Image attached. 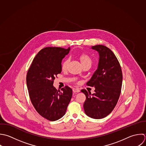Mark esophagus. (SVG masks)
<instances>
[{
	"label": "esophagus",
	"mask_w": 146,
	"mask_h": 146,
	"mask_svg": "<svg viewBox=\"0 0 146 146\" xmlns=\"http://www.w3.org/2000/svg\"><path fill=\"white\" fill-rule=\"evenodd\" d=\"M73 92L74 93H78L80 92L79 89H77V88H73Z\"/></svg>",
	"instance_id": "esophagus-1"
}]
</instances>
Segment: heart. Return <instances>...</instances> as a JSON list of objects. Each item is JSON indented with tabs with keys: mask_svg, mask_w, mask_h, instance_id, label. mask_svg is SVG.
I'll use <instances>...</instances> for the list:
<instances>
[{
	"mask_svg": "<svg viewBox=\"0 0 146 146\" xmlns=\"http://www.w3.org/2000/svg\"><path fill=\"white\" fill-rule=\"evenodd\" d=\"M78 58L83 66L86 65H91L92 64V60L88 54H86L85 53L80 54L78 55ZM69 62V60L68 59H66L62 62V63L61 64V68L63 70H65L67 69Z\"/></svg>",
	"mask_w": 146,
	"mask_h": 146,
	"instance_id": "b5f03b06",
	"label": "heart"
}]
</instances>
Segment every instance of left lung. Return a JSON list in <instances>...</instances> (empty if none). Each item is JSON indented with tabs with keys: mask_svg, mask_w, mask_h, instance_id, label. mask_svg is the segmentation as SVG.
<instances>
[{
	"mask_svg": "<svg viewBox=\"0 0 146 146\" xmlns=\"http://www.w3.org/2000/svg\"><path fill=\"white\" fill-rule=\"evenodd\" d=\"M99 53L97 69L86 85L95 88L91 94L81 90L86 96L84 104L85 114L94 119L108 116L115 107L119 98L122 84V72L119 62L114 53L102 45L92 46Z\"/></svg>",
	"mask_w": 146,
	"mask_h": 146,
	"instance_id": "left-lung-1",
	"label": "left lung"
}]
</instances>
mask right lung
<instances>
[{
	"label": "right lung",
	"mask_w": 146,
	"mask_h": 146,
	"mask_svg": "<svg viewBox=\"0 0 146 146\" xmlns=\"http://www.w3.org/2000/svg\"><path fill=\"white\" fill-rule=\"evenodd\" d=\"M70 48L46 47L34 58L26 78L31 101L42 117L55 121L65 114L72 96V89L65 86L57 90L53 86L55 77L61 72V62Z\"/></svg>",
	"instance_id": "obj_1"
}]
</instances>
